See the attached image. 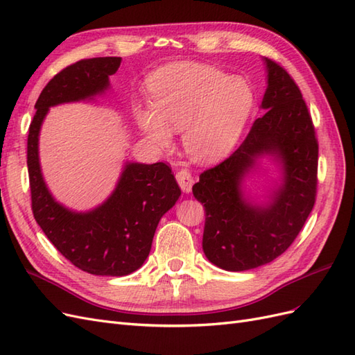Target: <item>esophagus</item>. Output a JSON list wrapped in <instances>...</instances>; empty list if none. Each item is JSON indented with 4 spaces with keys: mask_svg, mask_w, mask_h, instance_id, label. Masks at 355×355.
Returning a JSON list of instances; mask_svg holds the SVG:
<instances>
[{
    "mask_svg": "<svg viewBox=\"0 0 355 355\" xmlns=\"http://www.w3.org/2000/svg\"><path fill=\"white\" fill-rule=\"evenodd\" d=\"M175 178L181 190H183L184 193H190L191 186H193V175H191V172L187 169H180L175 174Z\"/></svg>",
    "mask_w": 355,
    "mask_h": 355,
    "instance_id": "34e87169",
    "label": "esophagus"
}]
</instances>
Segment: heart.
Instances as JSON below:
<instances>
[{"label": "heart", "mask_w": 355, "mask_h": 355, "mask_svg": "<svg viewBox=\"0 0 355 355\" xmlns=\"http://www.w3.org/2000/svg\"><path fill=\"white\" fill-rule=\"evenodd\" d=\"M148 87L153 108L137 107L139 128L159 147L171 144L172 132L184 130L186 150L204 162L235 147L256 104L244 77L193 62L160 68Z\"/></svg>", "instance_id": "1"}]
</instances>
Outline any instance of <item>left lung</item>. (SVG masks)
I'll return each instance as SVG.
<instances>
[{
	"mask_svg": "<svg viewBox=\"0 0 355 355\" xmlns=\"http://www.w3.org/2000/svg\"><path fill=\"white\" fill-rule=\"evenodd\" d=\"M266 110L227 159L199 175L195 198L204 204L202 248L216 266L241 272L281 256L296 239L315 204L318 141L299 86L275 60L265 58ZM263 154L283 165V184L266 207L252 206L240 183Z\"/></svg>",
	"mask_w": 355,
	"mask_h": 355,
	"instance_id": "8db88e82",
	"label": "left lung"
}]
</instances>
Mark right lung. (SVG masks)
<instances>
[{
  "label": "right lung",
  "instance_id": "obj_1",
  "mask_svg": "<svg viewBox=\"0 0 355 355\" xmlns=\"http://www.w3.org/2000/svg\"><path fill=\"white\" fill-rule=\"evenodd\" d=\"M121 58H92L71 64L43 89L28 134L31 208L49 241L67 260L92 275L123 277L143 266L159 220L181 195L171 168L126 164L116 190L98 208L74 212L52 198L40 169L38 134L49 107L103 94Z\"/></svg>",
  "mask_w": 355,
  "mask_h": 355
}]
</instances>
